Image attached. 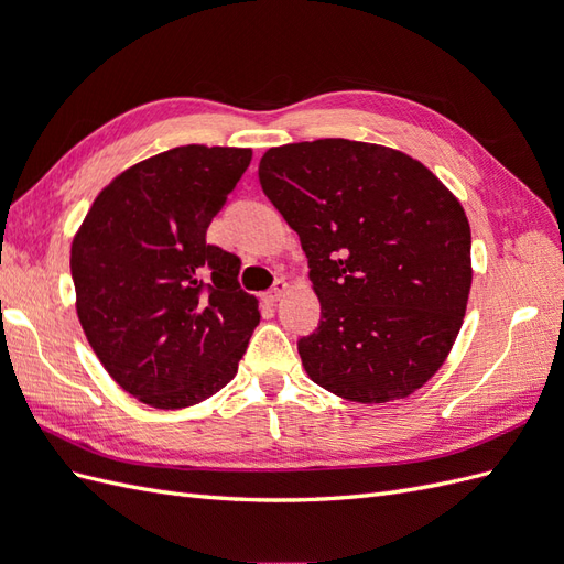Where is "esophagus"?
I'll return each instance as SVG.
<instances>
[{"instance_id":"34e87169","label":"esophagus","mask_w":564,"mask_h":564,"mask_svg":"<svg viewBox=\"0 0 564 564\" xmlns=\"http://www.w3.org/2000/svg\"><path fill=\"white\" fill-rule=\"evenodd\" d=\"M286 289H289V282H286V280H278V282H275V286H272L270 292H268V301H272V303L280 301V299L284 296Z\"/></svg>"}]
</instances>
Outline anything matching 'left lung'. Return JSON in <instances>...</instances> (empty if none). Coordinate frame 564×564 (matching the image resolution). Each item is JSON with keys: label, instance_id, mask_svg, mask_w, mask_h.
Returning a JSON list of instances; mask_svg holds the SVG:
<instances>
[{"label": "left lung", "instance_id": "left-lung-1", "mask_svg": "<svg viewBox=\"0 0 564 564\" xmlns=\"http://www.w3.org/2000/svg\"><path fill=\"white\" fill-rule=\"evenodd\" d=\"M259 181L299 232L319 299L317 329L299 338L308 377L362 404L412 395L464 324V207L404 152L346 139L270 148Z\"/></svg>", "mask_w": 564, "mask_h": 564}]
</instances>
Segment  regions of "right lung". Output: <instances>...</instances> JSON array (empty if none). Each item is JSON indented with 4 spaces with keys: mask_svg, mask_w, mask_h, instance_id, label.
<instances>
[{
    "mask_svg": "<svg viewBox=\"0 0 564 564\" xmlns=\"http://www.w3.org/2000/svg\"><path fill=\"white\" fill-rule=\"evenodd\" d=\"M249 162V148L160 152L100 191L73 240L82 329L110 377L155 409L230 383L261 322L240 259L207 242Z\"/></svg>",
    "mask_w": 564,
    "mask_h": 564,
    "instance_id": "add662e5",
    "label": "right lung"
}]
</instances>
